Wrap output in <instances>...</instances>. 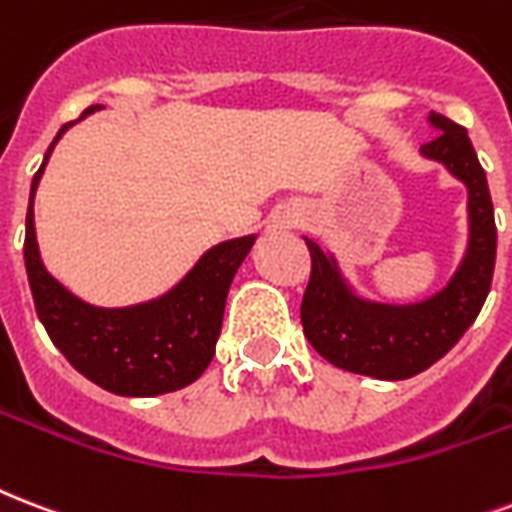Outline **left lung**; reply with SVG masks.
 Instances as JSON below:
<instances>
[{"instance_id":"1","label":"left lung","mask_w":512,"mask_h":512,"mask_svg":"<svg viewBox=\"0 0 512 512\" xmlns=\"http://www.w3.org/2000/svg\"><path fill=\"white\" fill-rule=\"evenodd\" d=\"M427 126L435 136L419 155L467 190V244L438 292L408 303L370 298L351 282L333 249L303 236L311 252V282L300 303L308 343L335 368L381 381L416 376L454 349L481 314L497 257L489 182L470 136L438 112H429Z\"/></svg>"}]
</instances>
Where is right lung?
<instances>
[{"instance_id":"1","label":"right lung","mask_w":512,"mask_h":512,"mask_svg":"<svg viewBox=\"0 0 512 512\" xmlns=\"http://www.w3.org/2000/svg\"><path fill=\"white\" fill-rule=\"evenodd\" d=\"M104 109L88 107L83 117ZM80 117V120H83ZM77 123V120H74ZM66 123L34 174L26 212L23 260L39 322L56 349L101 389L120 397H155L185 389L204 376L217 349L233 276L257 236L222 241L206 249L193 268L163 295L134 306H96L66 290L45 268L34 228V195L53 147L74 126Z\"/></svg>"}]
</instances>
